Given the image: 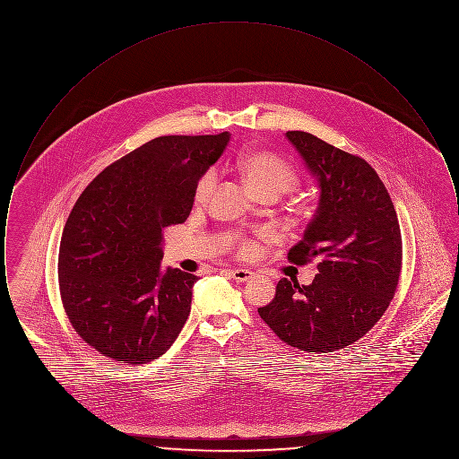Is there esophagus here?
<instances>
[{
	"mask_svg": "<svg viewBox=\"0 0 459 459\" xmlns=\"http://www.w3.org/2000/svg\"><path fill=\"white\" fill-rule=\"evenodd\" d=\"M229 275H230L234 281H238V282H247V281H251V279L255 277V273H253L251 270H244V268L230 270Z\"/></svg>",
	"mask_w": 459,
	"mask_h": 459,
	"instance_id": "1",
	"label": "esophagus"
}]
</instances>
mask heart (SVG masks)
<instances>
[{
	"label": "heart",
	"mask_w": 459,
	"mask_h": 459,
	"mask_svg": "<svg viewBox=\"0 0 459 459\" xmlns=\"http://www.w3.org/2000/svg\"><path fill=\"white\" fill-rule=\"evenodd\" d=\"M236 167L242 175L244 182L255 195L273 193L277 196L285 195L298 187L299 177L296 170L279 158L277 154L264 150H247L242 152L236 160ZM215 187V174L206 172L197 180L195 199L196 203H204ZM240 255L249 253V244L242 242L239 246Z\"/></svg>",
	"instance_id": "1"
}]
</instances>
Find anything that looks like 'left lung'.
<instances>
[{
  "label": "left lung",
  "instance_id": "left-lung-1",
  "mask_svg": "<svg viewBox=\"0 0 459 459\" xmlns=\"http://www.w3.org/2000/svg\"><path fill=\"white\" fill-rule=\"evenodd\" d=\"M287 137L322 189L316 215L287 260L316 258L318 273L309 285L279 281L258 313L287 346L332 352L361 339L391 305L403 266L399 220L368 161L307 132Z\"/></svg>",
  "mask_w": 459,
  "mask_h": 459
}]
</instances>
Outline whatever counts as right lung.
I'll return each mask as SVG.
<instances>
[{"label":"right lung","instance_id":"right-lung-1","mask_svg":"<svg viewBox=\"0 0 459 459\" xmlns=\"http://www.w3.org/2000/svg\"><path fill=\"white\" fill-rule=\"evenodd\" d=\"M229 139V132L152 139L75 201L60 240V298L74 330L100 354L144 365L174 344L197 277L160 272L163 230L187 220L197 180Z\"/></svg>","mask_w":459,"mask_h":459}]
</instances>
